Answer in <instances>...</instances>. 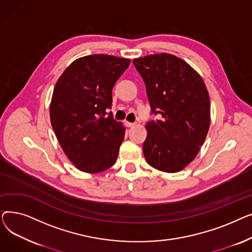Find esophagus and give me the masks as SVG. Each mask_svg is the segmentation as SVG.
Here are the masks:
<instances>
[{
	"mask_svg": "<svg viewBox=\"0 0 252 252\" xmlns=\"http://www.w3.org/2000/svg\"><path fill=\"white\" fill-rule=\"evenodd\" d=\"M125 125H126L127 127H133V126H136V124H134V123H128V122H126Z\"/></svg>",
	"mask_w": 252,
	"mask_h": 252,
	"instance_id": "34e87169",
	"label": "esophagus"
}]
</instances>
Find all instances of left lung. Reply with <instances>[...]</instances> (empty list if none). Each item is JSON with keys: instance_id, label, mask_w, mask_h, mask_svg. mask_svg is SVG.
Wrapping results in <instances>:
<instances>
[{"instance_id": "left-lung-1", "label": "left lung", "mask_w": 252, "mask_h": 252, "mask_svg": "<svg viewBox=\"0 0 252 252\" xmlns=\"http://www.w3.org/2000/svg\"><path fill=\"white\" fill-rule=\"evenodd\" d=\"M144 79L152 113L145 126V159L164 173H178L197 156L210 125V101L202 77L183 59L167 54L133 60Z\"/></svg>"}]
</instances>
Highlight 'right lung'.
<instances>
[{
  "mask_svg": "<svg viewBox=\"0 0 252 252\" xmlns=\"http://www.w3.org/2000/svg\"><path fill=\"white\" fill-rule=\"evenodd\" d=\"M130 59L95 54L74 60L58 78L50 103L60 146L79 170L96 174L116 161L126 127L107 110L112 89Z\"/></svg>",
  "mask_w": 252,
  "mask_h": 252,
  "instance_id": "obj_1",
  "label": "right lung"
}]
</instances>
